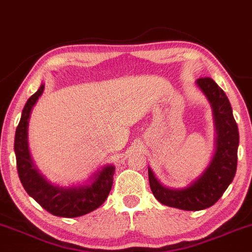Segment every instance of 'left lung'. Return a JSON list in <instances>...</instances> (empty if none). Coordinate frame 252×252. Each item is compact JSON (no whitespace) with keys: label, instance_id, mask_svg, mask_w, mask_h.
<instances>
[{"label":"left lung","instance_id":"8db88e82","mask_svg":"<svg viewBox=\"0 0 252 252\" xmlns=\"http://www.w3.org/2000/svg\"><path fill=\"white\" fill-rule=\"evenodd\" d=\"M196 86L204 94L213 109L216 143L210 163L195 181L182 189L163 186L148 168L150 189L157 201L188 211L210 208L222 197L235 177L239 144L238 126L225 93L210 77L198 78Z\"/></svg>","mask_w":252,"mask_h":252}]
</instances>
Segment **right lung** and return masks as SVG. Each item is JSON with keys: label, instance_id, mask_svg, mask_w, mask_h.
I'll list each match as a JSON object with an SVG mask.
<instances>
[{"label": "right lung", "instance_id": "add662e5", "mask_svg": "<svg viewBox=\"0 0 252 252\" xmlns=\"http://www.w3.org/2000/svg\"><path fill=\"white\" fill-rule=\"evenodd\" d=\"M44 92V84L27 101L15 132L14 150L21 183L30 197L54 216L74 218L92 213L105 202L113 187L115 166L107 164L97 169L89 180L71 187L50 183L36 168L30 155L28 126L32 108Z\"/></svg>", "mask_w": 252, "mask_h": 252}]
</instances>
